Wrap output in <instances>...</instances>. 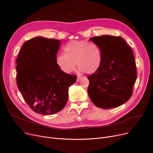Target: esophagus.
Segmentation results:
<instances>
[{
  "instance_id": "1",
  "label": "esophagus",
  "mask_w": 153,
  "mask_h": 153,
  "mask_svg": "<svg viewBox=\"0 0 153 153\" xmlns=\"http://www.w3.org/2000/svg\"><path fill=\"white\" fill-rule=\"evenodd\" d=\"M81 79V76H77L76 81H77V82H79V81H80V79Z\"/></svg>"
}]
</instances>
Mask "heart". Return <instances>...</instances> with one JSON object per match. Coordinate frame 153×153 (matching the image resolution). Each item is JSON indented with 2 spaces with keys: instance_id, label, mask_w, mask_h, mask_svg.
<instances>
[{
  "instance_id": "b5f03b06",
  "label": "heart",
  "mask_w": 153,
  "mask_h": 153,
  "mask_svg": "<svg viewBox=\"0 0 153 153\" xmlns=\"http://www.w3.org/2000/svg\"><path fill=\"white\" fill-rule=\"evenodd\" d=\"M64 53L56 56V64L65 74H71L76 65L81 72L92 74L97 72L102 62L100 48L95 43L84 40H73L63 48Z\"/></svg>"
}]
</instances>
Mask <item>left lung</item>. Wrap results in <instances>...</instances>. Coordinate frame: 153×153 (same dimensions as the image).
Masks as SVG:
<instances>
[{"mask_svg":"<svg viewBox=\"0 0 153 153\" xmlns=\"http://www.w3.org/2000/svg\"><path fill=\"white\" fill-rule=\"evenodd\" d=\"M101 50L100 69L88 76V94L95 106L115 108L130 99L137 77L133 51L121 36L102 35L90 38Z\"/></svg>","mask_w":153,"mask_h":153,"instance_id":"8db88e82","label":"left lung"}]
</instances>
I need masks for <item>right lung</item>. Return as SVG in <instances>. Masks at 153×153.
I'll list each match as a JSON object with an SVG mask.
<instances>
[{"label":"right lung","instance_id":"right-lung-1","mask_svg":"<svg viewBox=\"0 0 153 153\" xmlns=\"http://www.w3.org/2000/svg\"><path fill=\"white\" fill-rule=\"evenodd\" d=\"M59 39L36 36L24 43L17 58V84L23 98L37 114L61 111L68 100L69 87L77 76L64 73L56 64Z\"/></svg>","mask_w":153,"mask_h":153}]
</instances>
